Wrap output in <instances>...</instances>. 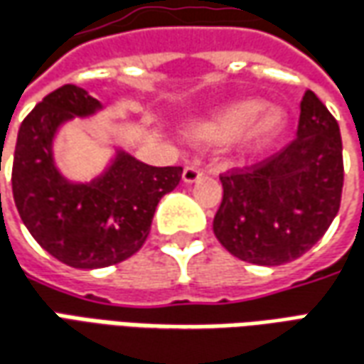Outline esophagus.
<instances>
[{
    "label": "esophagus",
    "mask_w": 364,
    "mask_h": 364,
    "mask_svg": "<svg viewBox=\"0 0 364 364\" xmlns=\"http://www.w3.org/2000/svg\"><path fill=\"white\" fill-rule=\"evenodd\" d=\"M203 177V171H200L197 165H187L185 169H183V181L185 183H195L197 179Z\"/></svg>",
    "instance_id": "1"
}]
</instances>
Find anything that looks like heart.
<instances>
[{
  "instance_id": "b5f03b06",
  "label": "heart",
  "mask_w": 364,
  "mask_h": 364,
  "mask_svg": "<svg viewBox=\"0 0 364 364\" xmlns=\"http://www.w3.org/2000/svg\"><path fill=\"white\" fill-rule=\"evenodd\" d=\"M284 128V114L266 108L260 100H238L218 108L207 120L189 129L191 139L199 144H228L240 139L246 149H260Z\"/></svg>"
}]
</instances>
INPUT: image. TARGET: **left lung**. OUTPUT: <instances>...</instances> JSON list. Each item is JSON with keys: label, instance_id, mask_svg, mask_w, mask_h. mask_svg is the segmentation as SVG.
Masks as SVG:
<instances>
[{"label": "left lung", "instance_id": "obj_1", "mask_svg": "<svg viewBox=\"0 0 364 364\" xmlns=\"http://www.w3.org/2000/svg\"><path fill=\"white\" fill-rule=\"evenodd\" d=\"M343 175L339 124L315 92L306 90L296 138L256 164L220 175L215 236L250 264L296 260L339 213Z\"/></svg>", "mask_w": 364, "mask_h": 364}]
</instances>
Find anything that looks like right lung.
Returning <instances> with one entry per match:
<instances>
[{
    "instance_id": "1",
    "label": "right lung",
    "mask_w": 364,
    "mask_h": 364,
    "mask_svg": "<svg viewBox=\"0 0 364 364\" xmlns=\"http://www.w3.org/2000/svg\"><path fill=\"white\" fill-rule=\"evenodd\" d=\"M98 106L75 85L47 94L21 122L11 169L15 207L33 238L58 262L88 270L138 252L157 203L183 173L181 165L151 167L120 154L90 185L65 181L53 165V136L65 120Z\"/></svg>"
}]
</instances>
